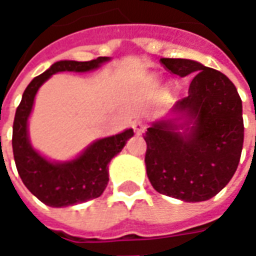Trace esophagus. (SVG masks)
Returning a JSON list of instances; mask_svg holds the SVG:
<instances>
[{
  "label": "esophagus",
  "instance_id": "1",
  "mask_svg": "<svg viewBox=\"0 0 256 256\" xmlns=\"http://www.w3.org/2000/svg\"><path fill=\"white\" fill-rule=\"evenodd\" d=\"M133 128H134V133L138 136V134H141L142 132H144V123L141 122V120H134Z\"/></svg>",
  "mask_w": 256,
  "mask_h": 256
}]
</instances>
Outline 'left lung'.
Instances as JSON below:
<instances>
[{"label": "left lung", "mask_w": 256, "mask_h": 256, "mask_svg": "<svg viewBox=\"0 0 256 256\" xmlns=\"http://www.w3.org/2000/svg\"><path fill=\"white\" fill-rule=\"evenodd\" d=\"M170 72L193 78L177 118L146 128L145 166L162 194L189 203L214 198L236 172L242 142V104L225 74L188 58H160Z\"/></svg>", "instance_id": "8db88e82"}]
</instances>
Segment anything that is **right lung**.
Wrapping results in <instances>:
<instances>
[{"instance_id": "add662e5", "label": "right lung", "mask_w": 256, "mask_h": 256, "mask_svg": "<svg viewBox=\"0 0 256 256\" xmlns=\"http://www.w3.org/2000/svg\"><path fill=\"white\" fill-rule=\"evenodd\" d=\"M108 60L110 58H97L90 62L62 60L52 64L49 70L31 80L16 110L12 133L16 168L26 188L46 206L67 207L101 196L110 181L108 163L123 150L134 132L128 128L111 137L97 140L72 160H48L31 146L28 140V118L36 92L54 74L88 72Z\"/></svg>"}]
</instances>
